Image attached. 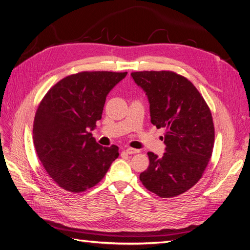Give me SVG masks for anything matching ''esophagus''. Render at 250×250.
Here are the masks:
<instances>
[{"instance_id":"34e87169","label":"esophagus","mask_w":250,"mask_h":250,"mask_svg":"<svg viewBox=\"0 0 250 250\" xmlns=\"http://www.w3.org/2000/svg\"><path fill=\"white\" fill-rule=\"evenodd\" d=\"M125 151H126V153H128V154H135V153H139V152H140L139 149L132 148V147H126Z\"/></svg>"}]
</instances>
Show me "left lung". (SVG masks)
Segmentation results:
<instances>
[{
    "label": "left lung",
    "instance_id": "8db88e82",
    "mask_svg": "<svg viewBox=\"0 0 250 250\" xmlns=\"http://www.w3.org/2000/svg\"><path fill=\"white\" fill-rule=\"evenodd\" d=\"M147 95L151 124L166 128V152H148L149 166L140 174L143 186L161 198H173L201 179L214 145L211 111L192 83L172 71L133 72Z\"/></svg>",
    "mask_w": 250,
    "mask_h": 250
}]
</instances>
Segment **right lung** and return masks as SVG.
Masks as SVG:
<instances>
[{
	"label": "right lung",
	"instance_id": "right-lung-1",
	"mask_svg": "<svg viewBox=\"0 0 250 250\" xmlns=\"http://www.w3.org/2000/svg\"><path fill=\"white\" fill-rule=\"evenodd\" d=\"M127 72H80L54 84L37 109L34 145L49 177L70 192L91 188L118 158V147H103L89 131L102 118L106 97Z\"/></svg>",
	"mask_w": 250,
	"mask_h": 250
}]
</instances>
